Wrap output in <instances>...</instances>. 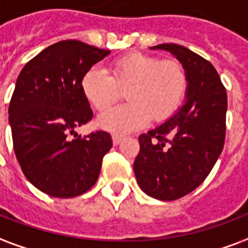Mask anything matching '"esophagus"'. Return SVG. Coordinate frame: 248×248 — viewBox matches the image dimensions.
<instances>
[{"label": "esophagus", "mask_w": 248, "mask_h": 248, "mask_svg": "<svg viewBox=\"0 0 248 248\" xmlns=\"http://www.w3.org/2000/svg\"><path fill=\"white\" fill-rule=\"evenodd\" d=\"M111 139H113V144H114V146H118L119 143L122 142V137H121V135H113Z\"/></svg>", "instance_id": "34e87169"}]
</instances>
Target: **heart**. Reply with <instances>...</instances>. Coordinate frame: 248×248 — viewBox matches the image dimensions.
I'll return each instance as SVG.
<instances>
[{"label":"heart","instance_id":"b5f03b06","mask_svg":"<svg viewBox=\"0 0 248 248\" xmlns=\"http://www.w3.org/2000/svg\"><path fill=\"white\" fill-rule=\"evenodd\" d=\"M127 104L97 118L101 129L115 134L138 130L150 119L164 121L179 109L188 89L184 68L175 60L144 54H129L115 60L108 71L92 67L81 78L84 97L98 111L109 109L124 91Z\"/></svg>","mask_w":248,"mask_h":248}]
</instances>
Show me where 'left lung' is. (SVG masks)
<instances>
[{
  "instance_id": "1",
  "label": "left lung",
  "mask_w": 248,
  "mask_h": 248,
  "mask_svg": "<svg viewBox=\"0 0 248 248\" xmlns=\"http://www.w3.org/2000/svg\"><path fill=\"white\" fill-rule=\"evenodd\" d=\"M188 78L184 105L166 122L139 137L134 161L139 188L161 201H172L201 185L223 150L226 134V89L216 68L186 47L164 43Z\"/></svg>"
}]
</instances>
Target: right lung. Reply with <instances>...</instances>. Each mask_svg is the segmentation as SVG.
<instances>
[{"mask_svg": "<svg viewBox=\"0 0 248 248\" xmlns=\"http://www.w3.org/2000/svg\"><path fill=\"white\" fill-rule=\"evenodd\" d=\"M109 54L63 40L31 59L16 78L9 105L14 152L27 180L48 196L71 199L91 189L113 146L105 131L76 133L93 117L82 76Z\"/></svg>", "mask_w": 248, "mask_h": 248, "instance_id": "1", "label": "right lung"}]
</instances>
